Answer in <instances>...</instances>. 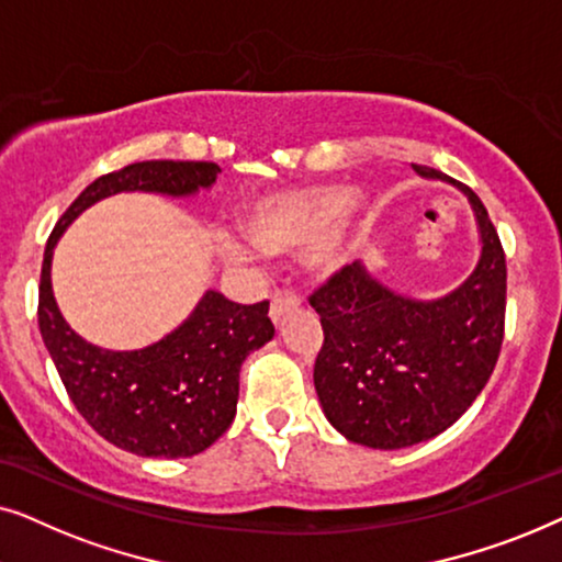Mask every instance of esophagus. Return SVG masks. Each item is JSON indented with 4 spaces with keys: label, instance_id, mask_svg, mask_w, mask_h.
Returning <instances> with one entry per match:
<instances>
[{
    "label": "esophagus",
    "instance_id": "34e87169",
    "mask_svg": "<svg viewBox=\"0 0 562 562\" xmlns=\"http://www.w3.org/2000/svg\"><path fill=\"white\" fill-rule=\"evenodd\" d=\"M294 306H299L296 294H291V291H276L271 299V319L281 322L283 314H286L289 310H294Z\"/></svg>",
    "mask_w": 562,
    "mask_h": 562
}]
</instances>
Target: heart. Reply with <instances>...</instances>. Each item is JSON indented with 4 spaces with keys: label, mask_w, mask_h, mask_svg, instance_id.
<instances>
[{
    "label": "heart",
    "mask_w": 562,
    "mask_h": 562,
    "mask_svg": "<svg viewBox=\"0 0 562 562\" xmlns=\"http://www.w3.org/2000/svg\"><path fill=\"white\" fill-rule=\"evenodd\" d=\"M366 199L342 183H306V187L266 191L252 199L243 214V233L252 248L266 256L299 250L306 271L335 276L356 252ZM227 258L250 263L252 250L245 243L227 245Z\"/></svg>",
    "instance_id": "heart-1"
}]
</instances>
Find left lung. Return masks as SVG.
I'll return each mask as SVG.
<instances>
[{
  "instance_id": "1",
  "label": "left lung",
  "mask_w": 562,
  "mask_h": 562,
  "mask_svg": "<svg viewBox=\"0 0 562 562\" xmlns=\"http://www.w3.org/2000/svg\"><path fill=\"white\" fill-rule=\"evenodd\" d=\"M414 171L450 181L427 166ZM458 189L481 237L479 263L458 289L412 299L356 260L310 296L325 329L314 389L345 440L373 450L432 440L463 417L494 373L504 340L506 258L486 206L468 187Z\"/></svg>"
}]
</instances>
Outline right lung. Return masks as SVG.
I'll return each instance as SVG.
<instances>
[{
  "label": "right lung",
  "mask_w": 562,
  "mask_h": 562,
  "mask_svg": "<svg viewBox=\"0 0 562 562\" xmlns=\"http://www.w3.org/2000/svg\"><path fill=\"white\" fill-rule=\"evenodd\" d=\"M210 160H143L91 181L53 227L41 271L37 325L56 371L83 419L117 448L143 458H191L233 425L240 366L273 337L268 302L235 304L206 291L173 333L140 350L83 340L60 314L50 283L53 250L89 206L122 191L194 196L212 189Z\"/></svg>",
  "instance_id": "1"
}]
</instances>
